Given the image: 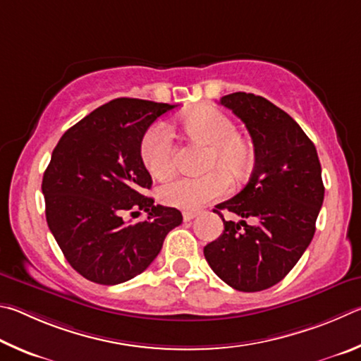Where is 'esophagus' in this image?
<instances>
[{"label":"esophagus","instance_id":"obj_1","mask_svg":"<svg viewBox=\"0 0 361 361\" xmlns=\"http://www.w3.org/2000/svg\"><path fill=\"white\" fill-rule=\"evenodd\" d=\"M195 217H197V212H193V211L182 212V219H184V222H190V220H193Z\"/></svg>","mask_w":361,"mask_h":361}]
</instances>
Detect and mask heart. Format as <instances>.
I'll use <instances>...</instances> for the list:
<instances>
[{
    "label": "heart",
    "instance_id": "b5f03b06",
    "mask_svg": "<svg viewBox=\"0 0 361 361\" xmlns=\"http://www.w3.org/2000/svg\"><path fill=\"white\" fill-rule=\"evenodd\" d=\"M180 126L190 141L207 145L204 169L200 177H177L158 188V200L177 209H200L226 195L233 179H243L254 168L255 149L249 139L236 133V125L222 111L201 106L180 118ZM139 157L147 173L155 179H166L174 173L173 136L166 126L158 123L144 133ZM214 169L212 170V168Z\"/></svg>",
    "mask_w": 361,
    "mask_h": 361
}]
</instances>
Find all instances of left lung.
<instances>
[{
    "instance_id": "1",
    "label": "left lung",
    "mask_w": 361,
    "mask_h": 361,
    "mask_svg": "<svg viewBox=\"0 0 361 361\" xmlns=\"http://www.w3.org/2000/svg\"><path fill=\"white\" fill-rule=\"evenodd\" d=\"M243 120L255 149V168L241 192L216 206L225 230L204 247L220 279L239 292L276 286L295 267L315 233L325 187L317 150L295 120L271 101L236 92L220 98ZM220 210L243 220L225 221ZM256 220L255 226L245 224Z\"/></svg>"
}]
</instances>
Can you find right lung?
Listing matches in <instances>:
<instances>
[{
  "instance_id": "1",
  "label": "right lung",
  "mask_w": 361,
  "mask_h": 361,
  "mask_svg": "<svg viewBox=\"0 0 361 361\" xmlns=\"http://www.w3.org/2000/svg\"><path fill=\"white\" fill-rule=\"evenodd\" d=\"M176 106L117 98L60 137L42 177L47 225L68 263L85 279L116 286L147 269L168 233L182 224L176 207L154 204L152 177L139 157L144 133ZM148 220L128 224L126 212Z\"/></svg>"
}]
</instances>
